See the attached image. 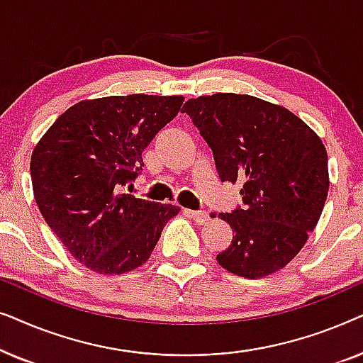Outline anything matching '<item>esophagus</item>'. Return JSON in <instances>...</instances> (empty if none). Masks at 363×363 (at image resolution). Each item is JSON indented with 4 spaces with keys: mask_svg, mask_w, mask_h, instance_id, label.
<instances>
[{
    "mask_svg": "<svg viewBox=\"0 0 363 363\" xmlns=\"http://www.w3.org/2000/svg\"><path fill=\"white\" fill-rule=\"evenodd\" d=\"M185 213L190 218H193V220H195L198 225H206L208 221H210V215H208L206 211H191V210H185Z\"/></svg>",
    "mask_w": 363,
    "mask_h": 363,
    "instance_id": "34e87169",
    "label": "esophagus"
}]
</instances>
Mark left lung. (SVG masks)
Wrapping results in <instances>:
<instances>
[{"label":"left lung","instance_id":"left-lung-1","mask_svg":"<svg viewBox=\"0 0 363 363\" xmlns=\"http://www.w3.org/2000/svg\"><path fill=\"white\" fill-rule=\"evenodd\" d=\"M182 112L211 148L220 180L241 185L242 206L218 216L231 226L233 241L216 261L247 279L282 269L324 210V143L291 111L252 96H201Z\"/></svg>","mask_w":363,"mask_h":363}]
</instances>
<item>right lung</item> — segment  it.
<instances>
[{
  "label": "right lung",
  "mask_w": 363,
  "mask_h": 363,
  "mask_svg": "<svg viewBox=\"0 0 363 363\" xmlns=\"http://www.w3.org/2000/svg\"><path fill=\"white\" fill-rule=\"evenodd\" d=\"M182 96H111L67 108L31 157L39 211L89 269L122 274L142 266L175 205L121 193L143 170L142 152L172 122Z\"/></svg>",
  "instance_id": "obj_1"
}]
</instances>
